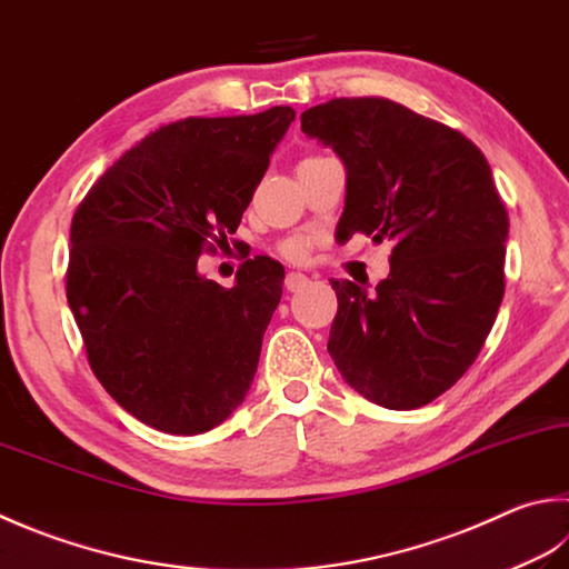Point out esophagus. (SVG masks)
<instances>
[{
  "instance_id": "34e87169",
  "label": "esophagus",
  "mask_w": 569,
  "mask_h": 569,
  "mask_svg": "<svg viewBox=\"0 0 569 569\" xmlns=\"http://www.w3.org/2000/svg\"><path fill=\"white\" fill-rule=\"evenodd\" d=\"M307 284H309V277L302 274V272H289V274L284 277L287 292H299V289L307 287Z\"/></svg>"
}]
</instances>
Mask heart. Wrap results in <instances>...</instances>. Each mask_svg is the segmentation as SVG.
<instances>
[{"instance_id":"b5f03b06","label":"heart","mask_w":569,"mask_h":569,"mask_svg":"<svg viewBox=\"0 0 569 569\" xmlns=\"http://www.w3.org/2000/svg\"><path fill=\"white\" fill-rule=\"evenodd\" d=\"M280 252H282V257H287V260L302 262V260H307V254H309V242H307L305 238L284 240V242L280 244Z\"/></svg>"}]
</instances>
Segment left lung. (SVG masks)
<instances>
[{
  "label": "left lung",
  "mask_w": 569,
  "mask_h": 569,
  "mask_svg": "<svg viewBox=\"0 0 569 569\" xmlns=\"http://www.w3.org/2000/svg\"><path fill=\"white\" fill-rule=\"evenodd\" d=\"M302 131L347 168L339 238L393 242L377 292L331 280V359L383 409L431 403L476 361L506 292L510 222L488 160L463 133L377 96L312 106Z\"/></svg>",
  "instance_id": "1"
}]
</instances>
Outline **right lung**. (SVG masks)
Wrapping results in <instances>:
<instances>
[{"label": "right lung", "instance_id": "1", "mask_svg": "<svg viewBox=\"0 0 569 569\" xmlns=\"http://www.w3.org/2000/svg\"><path fill=\"white\" fill-rule=\"evenodd\" d=\"M292 121L274 106L160 126L73 212L67 299L86 357L146 426L206 433L250 391L284 267L257 254L224 289L198 257L228 244Z\"/></svg>", "mask_w": 569, "mask_h": 569}]
</instances>
